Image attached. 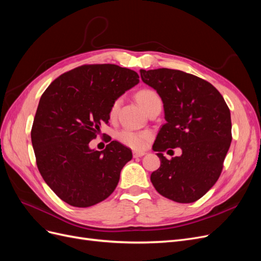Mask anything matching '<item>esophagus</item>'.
<instances>
[{
    "mask_svg": "<svg viewBox=\"0 0 261 261\" xmlns=\"http://www.w3.org/2000/svg\"><path fill=\"white\" fill-rule=\"evenodd\" d=\"M145 154H146V152H144V151H134L133 152L134 158H141V156H144Z\"/></svg>",
    "mask_w": 261,
    "mask_h": 261,
    "instance_id": "obj_1",
    "label": "esophagus"
}]
</instances>
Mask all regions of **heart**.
Instances as JSON below:
<instances>
[{"label": "heart", "mask_w": 261, "mask_h": 261, "mask_svg": "<svg viewBox=\"0 0 261 261\" xmlns=\"http://www.w3.org/2000/svg\"><path fill=\"white\" fill-rule=\"evenodd\" d=\"M136 99L138 101V103L143 107V109L146 112H148L149 110L151 109L154 105L161 102L159 94L151 89H143V90L138 91L136 94ZM121 102H122L121 98H117L116 100H114V102L111 106V109H110V114H111V116H114L116 114L118 108H120ZM116 138L118 141H120V143H122L123 145L127 146L129 148L141 149L147 145L148 140L150 138V133L149 132H137V130H132L128 128H125V129L117 132Z\"/></svg>", "instance_id": "heart-1"}]
</instances>
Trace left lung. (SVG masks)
Instances as JSON below:
<instances>
[{
  "label": "left lung",
  "mask_w": 261,
  "mask_h": 261,
  "mask_svg": "<svg viewBox=\"0 0 261 261\" xmlns=\"http://www.w3.org/2000/svg\"><path fill=\"white\" fill-rule=\"evenodd\" d=\"M141 80L156 90L164 118L152 146L161 165L150 179L156 192L180 203L200 199L216 184L232 141L230 109L207 81L177 69H140ZM179 146L168 161L162 153Z\"/></svg>",
  "instance_id": "left-lung-1"
}]
</instances>
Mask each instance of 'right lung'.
I'll return each mask as SVG.
<instances>
[{"label": "right lung", "mask_w": 261, "mask_h": 261, "mask_svg": "<svg viewBox=\"0 0 261 261\" xmlns=\"http://www.w3.org/2000/svg\"><path fill=\"white\" fill-rule=\"evenodd\" d=\"M136 72L114 64H91L62 74L45 89L31 128L36 162L44 181L73 207L107 199L120 180L132 150L116 140L91 150L118 97L139 83Z\"/></svg>", "instance_id": "right-lung-1"}]
</instances>
